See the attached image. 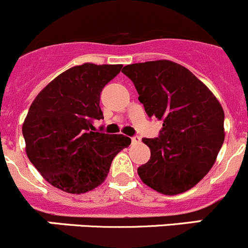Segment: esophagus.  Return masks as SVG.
Segmentation results:
<instances>
[{"label":"esophagus","instance_id":"1","mask_svg":"<svg viewBox=\"0 0 248 248\" xmlns=\"http://www.w3.org/2000/svg\"><path fill=\"white\" fill-rule=\"evenodd\" d=\"M132 140V144H138V143L140 142V137H138V136H135V137L131 138Z\"/></svg>","mask_w":248,"mask_h":248}]
</instances>
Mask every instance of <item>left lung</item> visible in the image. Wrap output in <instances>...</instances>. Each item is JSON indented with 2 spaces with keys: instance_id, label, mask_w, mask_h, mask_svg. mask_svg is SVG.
I'll list each match as a JSON object with an SVG mask.
<instances>
[{
  "instance_id": "8db88e82",
  "label": "left lung",
  "mask_w": 248,
  "mask_h": 248,
  "mask_svg": "<svg viewBox=\"0 0 248 248\" xmlns=\"http://www.w3.org/2000/svg\"><path fill=\"white\" fill-rule=\"evenodd\" d=\"M122 72L148 116L163 121L159 137L142 140L150 159L138 168L140 180L168 196L188 191L209 172L224 143L220 103L189 69L169 60L127 64Z\"/></svg>"
}]
</instances>
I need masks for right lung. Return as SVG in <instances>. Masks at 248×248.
I'll list each match as a JSON object with an SVG mask.
<instances>
[{
  "instance_id": "add662e5",
  "label": "right lung",
  "mask_w": 248,
  "mask_h": 248,
  "mask_svg": "<svg viewBox=\"0 0 248 248\" xmlns=\"http://www.w3.org/2000/svg\"><path fill=\"white\" fill-rule=\"evenodd\" d=\"M122 64L83 63L51 80L34 99L23 124L25 152L50 185L67 193L92 191L105 181L112 159L131 140L94 131L104 119L103 88Z\"/></svg>"
}]
</instances>
